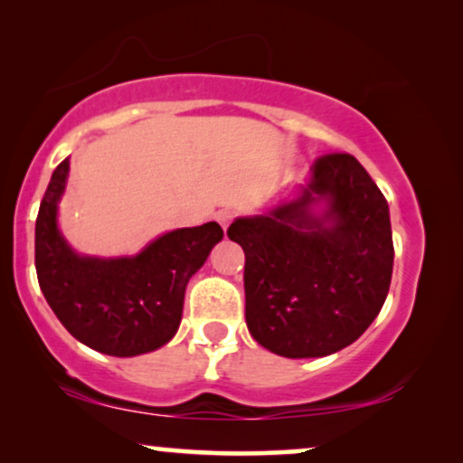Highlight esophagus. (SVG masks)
<instances>
[{
	"label": "esophagus",
	"instance_id": "1",
	"mask_svg": "<svg viewBox=\"0 0 463 463\" xmlns=\"http://www.w3.org/2000/svg\"><path fill=\"white\" fill-rule=\"evenodd\" d=\"M233 219H236V213H233V211H219L217 213V221L221 223V227H223V230H227V227L232 225Z\"/></svg>",
	"mask_w": 463,
	"mask_h": 463
}]
</instances>
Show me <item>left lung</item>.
<instances>
[{
	"label": "left lung",
	"mask_w": 463,
	"mask_h": 463,
	"mask_svg": "<svg viewBox=\"0 0 463 463\" xmlns=\"http://www.w3.org/2000/svg\"><path fill=\"white\" fill-rule=\"evenodd\" d=\"M320 197L329 211L318 220L308 204ZM227 236L246 257V326L278 356L344 350L388 297L394 265L388 202L350 154L320 156L299 200L268 217L233 221Z\"/></svg>",
	"instance_id": "obj_1"
}]
</instances>
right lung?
Here are the masks:
<instances>
[{
  "instance_id": "obj_1",
  "label": "right lung",
  "mask_w": 463,
  "mask_h": 463,
  "mask_svg": "<svg viewBox=\"0 0 463 463\" xmlns=\"http://www.w3.org/2000/svg\"><path fill=\"white\" fill-rule=\"evenodd\" d=\"M69 160L52 173L35 221V269L48 306L81 344L138 356L175 337L189 278L223 238L219 223L170 232L130 259L78 257L56 227Z\"/></svg>"
}]
</instances>
